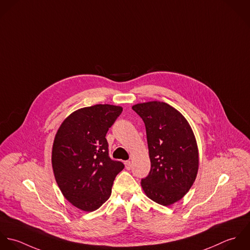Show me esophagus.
Returning <instances> with one entry per match:
<instances>
[{
    "mask_svg": "<svg viewBox=\"0 0 250 250\" xmlns=\"http://www.w3.org/2000/svg\"><path fill=\"white\" fill-rule=\"evenodd\" d=\"M125 168H126L127 170H130V168H131V162H130L129 160H126V161L125 162Z\"/></svg>",
    "mask_w": 250,
    "mask_h": 250,
    "instance_id": "1",
    "label": "esophagus"
}]
</instances>
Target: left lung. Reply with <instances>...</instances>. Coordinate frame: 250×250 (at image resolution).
<instances>
[{
    "instance_id": "left-lung-1",
    "label": "left lung",
    "mask_w": 250,
    "mask_h": 250,
    "mask_svg": "<svg viewBox=\"0 0 250 250\" xmlns=\"http://www.w3.org/2000/svg\"><path fill=\"white\" fill-rule=\"evenodd\" d=\"M132 109L145 124L150 159L142 188L150 199L170 206L188 192L196 179L199 152L194 133L187 119L165 102L138 103Z\"/></svg>"
}]
</instances>
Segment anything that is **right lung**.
Listing matches in <instances>:
<instances>
[{"instance_id":"right-lung-1","label":"right lung","mask_w":250,"mask_h":250,"mask_svg":"<svg viewBox=\"0 0 250 250\" xmlns=\"http://www.w3.org/2000/svg\"><path fill=\"white\" fill-rule=\"evenodd\" d=\"M122 111L110 104L78 109L56 133L52 149L56 182L64 198L82 210H96L110 197L113 182L125 167L109 157L105 138Z\"/></svg>"}]
</instances>
